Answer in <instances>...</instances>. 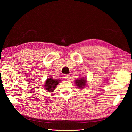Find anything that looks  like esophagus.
<instances>
[{
  "mask_svg": "<svg viewBox=\"0 0 132 132\" xmlns=\"http://www.w3.org/2000/svg\"><path fill=\"white\" fill-rule=\"evenodd\" d=\"M70 78V75L69 74H65L64 75V78L67 80H69Z\"/></svg>",
  "mask_w": 132,
  "mask_h": 132,
  "instance_id": "obj_1",
  "label": "esophagus"
}]
</instances>
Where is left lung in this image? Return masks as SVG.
Listing matches in <instances>:
<instances>
[{
    "label": "left lung",
    "mask_w": 132,
    "mask_h": 132,
    "mask_svg": "<svg viewBox=\"0 0 132 132\" xmlns=\"http://www.w3.org/2000/svg\"><path fill=\"white\" fill-rule=\"evenodd\" d=\"M75 83L77 85L78 88H83L85 85L86 80L84 78H81L80 80H76Z\"/></svg>",
    "instance_id": "left-lung-1"
}]
</instances>
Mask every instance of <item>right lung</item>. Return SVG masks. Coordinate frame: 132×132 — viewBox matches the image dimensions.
<instances>
[{"label": "right lung", "instance_id": "1", "mask_svg": "<svg viewBox=\"0 0 132 132\" xmlns=\"http://www.w3.org/2000/svg\"><path fill=\"white\" fill-rule=\"evenodd\" d=\"M60 81L61 80H58L49 78L47 80L45 84V89L49 92H53Z\"/></svg>", "mask_w": 132, "mask_h": 132}]
</instances>
